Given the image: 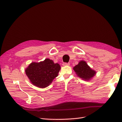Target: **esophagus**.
Returning a JSON list of instances; mask_svg holds the SVG:
<instances>
[{
	"mask_svg": "<svg viewBox=\"0 0 122 122\" xmlns=\"http://www.w3.org/2000/svg\"><path fill=\"white\" fill-rule=\"evenodd\" d=\"M62 66H70V63H66V62H64L62 64Z\"/></svg>",
	"mask_w": 122,
	"mask_h": 122,
	"instance_id": "obj_1",
	"label": "esophagus"
}]
</instances>
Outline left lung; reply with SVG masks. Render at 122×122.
Segmentation results:
<instances>
[{
    "label": "left lung",
    "mask_w": 122,
    "mask_h": 122,
    "mask_svg": "<svg viewBox=\"0 0 122 122\" xmlns=\"http://www.w3.org/2000/svg\"><path fill=\"white\" fill-rule=\"evenodd\" d=\"M77 76L85 81H89L96 74V71L92 69L86 61H81L73 68Z\"/></svg>",
    "instance_id": "obj_1"
}]
</instances>
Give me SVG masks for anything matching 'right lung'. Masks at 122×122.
Segmentation results:
<instances>
[{"label":"right lung","mask_w":122,"mask_h":122,"mask_svg":"<svg viewBox=\"0 0 122 122\" xmlns=\"http://www.w3.org/2000/svg\"><path fill=\"white\" fill-rule=\"evenodd\" d=\"M61 66L52 60L46 58L39 62H32L25 69L26 75L30 82L39 88H45L58 76Z\"/></svg>","instance_id":"obj_1"}]
</instances>
